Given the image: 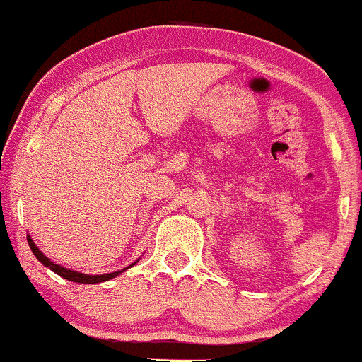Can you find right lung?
<instances>
[{"instance_id": "right-lung-1", "label": "right lung", "mask_w": 362, "mask_h": 362, "mask_svg": "<svg viewBox=\"0 0 362 362\" xmlns=\"http://www.w3.org/2000/svg\"><path fill=\"white\" fill-rule=\"evenodd\" d=\"M26 239H28V245H30V248H32L33 255L37 257V261H40L44 266H46V268H49L52 272H55L57 275H60L62 279L71 280V282L98 284V282H105V280L114 279V276H117L119 273H123V272H114V273H107V275H86V273H78V272H73V269H66L64 266H59V264H55V262L49 261V259L46 257V255H44V253L40 252L39 248H37L35 243L32 241V238H30V235ZM132 266H134V264H132Z\"/></svg>"}]
</instances>
